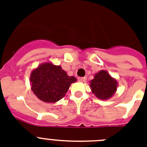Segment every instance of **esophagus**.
<instances>
[{"label":"esophagus","instance_id":"34e87169","mask_svg":"<svg viewBox=\"0 0 147 147\" xmlns=\"http://www.w3.org/2000/svg\"><path fill=\"white\" fill-rule=\"evenodd\" d=\"M79 81H81V82H82V83H84V82H86V81H87V78H86V77L80 78Z\"/></svg>","mask_w":147,"mask_h":147}]
</instances>
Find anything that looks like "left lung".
<instances>
[{"instance_id": "1", "label": "left lung", "mask_w": 147, "mask_h": 147, "mask_svg": "<svg viewBox=\"0 0 147 147\" xmlns=\"http://www.w3.org/2000/svg\"><path fill=\"white\" fill-rule=\"evenodd\" d=\"M117 81L105 70H101L90 81V87L93 94L101 100H108L113 96L117 89Z\"/></svg>"}]
</instances>
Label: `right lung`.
I'll list each match as a JSON object with an SVG mask.
<instances>
[{
  "label": "right lung",
  "mask_w": 147,
  "mask_h": 147,
  "mask_svg": "<svg viewBox=\"0 0 147 147\" xmlns=\"http://www.w3.org/2000/svg\"><path fill=\"white\" fill-rule=\"evenodd\" d=\"M30 81L31 90L39 99L47 103H55L63 98L70 85L77 79L68 76L60 66L46 62L31 71Z\"/></svg>",
  "instance_id": "add662e5"
}]
</instances>
